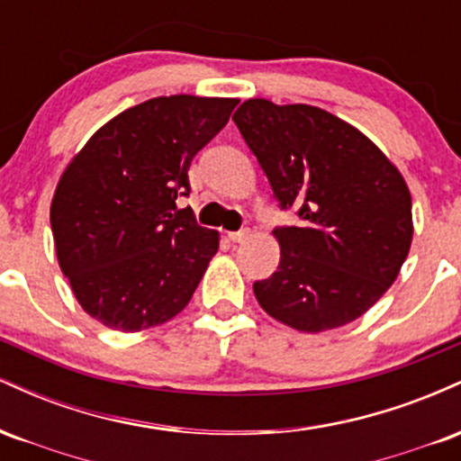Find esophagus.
<instances>
[{
  "label": "esophagus",
  "mask_w": 461,
  "mask_h": 461,
  "mask_svg": "<svg viewBox=\"0 0 461 461\" xmlns=\"http://www.w3.org/2000/svg\"><path fill=\"white\" fill-rule=\"evenodd\" d=\"M249 236H251V231H249V230L230 231V240H231V242H247Z\"/></svg>",
  "instance_id": "obj_1"
}]
</instances>
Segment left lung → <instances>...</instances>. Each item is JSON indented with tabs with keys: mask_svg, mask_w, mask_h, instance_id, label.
<instances>
[{
	"mask_svg": "<svg viewBox=\"0 0 461 461\" xmlns=\"http://www.w3.org/2000/svg\"><path fill=\"white\" fill-rule=\"evenodd\" d=\"M282 208L279 267L253 284L268 316L319 333L353 322L394 284L410 253L411 197L399 168L368 136L327 110L247 99L231 116Z\"/></svg>",
	"mask_w": 461,
	"mask_h": 461,
	"instance_id": "1",
	"label": "left lung"
}]
</instances>
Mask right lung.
Listing matches in <instances>:
<instances>
[{
  "instance_id": "add662e5",
  "label": "right lung",
  "mask_w": 461,
  "mask_h": 461,
  "mask_svg": "<svg viewBox=\"0 0 461 461\" xmlns=\"http://www.w3.org/2000/svg\"><path fill=\"white\" fill-rule=\"evenodd\" d=\"M238 99H147L102 125L67 164L50 221L60 271L77 303L110 330L134 333L188 305L219 251L177 197L188 168L225 128Z\"/></svg>"
}]
</instances>
